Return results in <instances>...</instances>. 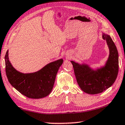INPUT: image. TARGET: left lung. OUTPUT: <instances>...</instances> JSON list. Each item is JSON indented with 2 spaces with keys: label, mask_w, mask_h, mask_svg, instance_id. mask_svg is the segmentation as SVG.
Wrapping results in <instances>:
<instances>
[{
  "label": "left lung",
  "mask_w": 125,
  "mask_h": 125,
  "mask_svg": "<svg viewBox=\"0 0 125 125\" xmlns=\"http://www.w3.org/2000/svg\"><path fill=\"white\" fill-rule=\"evenodd\" d=\"M109 47L110 55L106 66L96 71L92 70L87 65H81L71 61L78 85L84 93L99 94L113 85L117 79L119 69L118 52L110 36L104 34Z\"/></svg>",
  "instance_id": "8db88e82"
}]
</instances>
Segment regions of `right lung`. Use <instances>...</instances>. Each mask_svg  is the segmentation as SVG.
<instances>
[{
	"instance_id": "1",
	"label": "right lung",
	"mask_w": 125,
	"mask_h": 125,
	"mask_svg": "<svg viewBox=\"0 0 125 125\" xmlns=\"http://www.w3.org/2000/svg\"><path fill=\"white\" fill-rule=\"evenodd\" d=\"M8 54L7 51L5 55L6 75L15 89L24 96L32 99L42 98L50 94L63 60L61 59L51 62L37 72L23 74L12 67L8 60Z\"/></svg>"
}]
</instances>
